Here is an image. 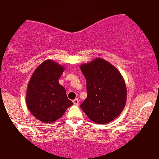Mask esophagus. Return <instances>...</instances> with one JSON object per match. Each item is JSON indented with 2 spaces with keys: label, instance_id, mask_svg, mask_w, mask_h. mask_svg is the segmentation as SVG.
Listing matches in <instances>:
<instances>
[{
  "label": "esophagus",
  "instance_id": "obj_1",
  "mask_svg": "<svg viewBox=\"0 0 159 159\" xmlns=\"http://www.w3.org/2000/svg\"><path fill=\"white\" fill-rule=\"evenodd\" d=\"M78 103H79V101H78V99L73 100V103H74L75 105H78Z\"/></svg>",
  "mask_w": 159,
  "mask_h": 159
}]
</instances>
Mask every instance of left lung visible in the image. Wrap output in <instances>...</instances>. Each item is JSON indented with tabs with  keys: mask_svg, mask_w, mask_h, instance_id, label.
Segmentation results:
<instances>
[{
	"mask_svg": "<svg viewBox=\"0 0 159 159\" xmlns=\"http://www.w3.org/2000/svg\"><path fill=\"white\" fill-rule=\"evenodd\" d=\"M87 81L88 97L81 108L98 124L113 121L126 103V86L121 73L109 61L97 58L80 66Z\"/></svg>",
	"mask_w": 159,
	"mask_h": 159,
	"instance_id": "1",
	"label": "left lung"
}]
</instances>
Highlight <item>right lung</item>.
<instances>
[{"mask_svg": "<svg viewBox=\"0 0 159 159\" xmlns=\"http://www.w3.org/2000/svg\"><path fill=\"white\" fill-rule=\"evenodd\" d=\"M64 70L65 67L47 59L36 68L28 83L26 106L32 115L43 123L56 121L73 105L64 87L58 83Z\"/></svg>", "mask_w": 159, "mask_h": 159, "instance_id": "add662e5", "label": "right lung"}]
</instances>
